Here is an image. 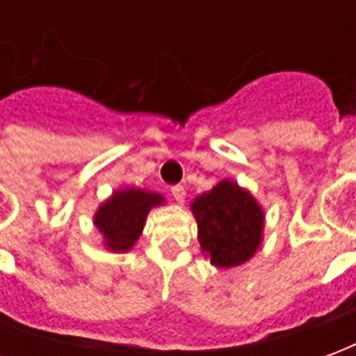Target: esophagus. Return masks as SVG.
Here are the masks:
<instances>
[{
	"instance_id": "34e87169",
	"label": "esophagus",
	"mask_w": 356,
	"mask_h": 356,
	"mask_svg": "<svg viewBox=\"0 0 356 356\" xmlns=\"http://www.w3.org/2000/svg\"><path fill=\"white\" fill-rule=\"evenodd\" d=\"M171 196H173V198H175V200H177L179 204H181V202L185 200V196H186L185 188H183V186H181V185L171 186Z\"/></svg>"
}]
</instances>
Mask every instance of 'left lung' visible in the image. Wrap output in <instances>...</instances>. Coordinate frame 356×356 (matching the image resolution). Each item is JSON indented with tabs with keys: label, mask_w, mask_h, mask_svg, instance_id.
<instances>
[{
	"label": "left lung",
	"mask_w": 356,
	"mask_h": 356,
	"mask_svg": "<svg viewBox=\"0 0 356 356\" xmlns=\"http://www.w3.org/2000/svg\"><path fill=\"white\" fill-rule=\"evenodd\" d=\"M198 242L211 265L236 267L254 257L263 240L261 206L234 181H221L191 204Z\"/></svg>",
	"instance_id": "obj_1"
}]
</instances>
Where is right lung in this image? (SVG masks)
Returning <instances> with one entry per match:
<instances>
[{
	"label": "right lung",
	"instance_id": "obj_1",
	"mask_svg": "<svg viewBox=\"0 0 356 356\" xmlns=\"http://www.w3.org/2000/svg\"><path fill=\"white\" fill-rule=\"evenodd\" d=\"M163 196L143 188H122L97 209L95 227L110 252H129L139 240L148 211L162 206Z\"/></svg>",
	"mask_w": 356,
	"mask_h": 356
}]
</instances>
